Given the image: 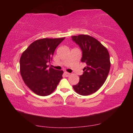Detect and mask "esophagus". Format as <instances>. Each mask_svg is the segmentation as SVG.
<instances>
[{"label": "esophagus", "mask_w": 133, "mask_h": 133, "mask_svg": "<svg viewBox=\"0 0 133 133\" xmlns=\"http://www.w3.org/2000/svg\"><path fill=\"white\" fill-rule=\"evenodd\" d=\"M64 75H65V77H68V76L70 75V74L69 73V72H64Z\"/></svg>", "instance_id": "34e87169"}]
</instances>
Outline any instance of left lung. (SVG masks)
<instances>
[{
    "instance_id": "obj_1",
    "label": "left lung",
    "mask_w": 133,
    "mask_h": 133,
    "mask_svg": "<svg viewBox=\"0 0 133 133\" xmlns=\"http://www.w3.org/2000/svg\"><path fill=\"white\" fill-rule=\"evenodd\" d=\"M71 38L82 52L81 62L86 63L79 83L72 87L80 95H90L97 91L108 77L111 65L110 54L101 42L90 36L81 34Z\"/></svg>"
}]
</instances>
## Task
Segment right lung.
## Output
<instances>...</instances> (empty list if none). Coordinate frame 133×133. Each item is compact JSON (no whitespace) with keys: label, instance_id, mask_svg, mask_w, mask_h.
<instances>
[{"label":"right lung","instance_id":"obj_1","mask_svg":"<svg viewBox=\"0 0 133 133\" xmlns=\"http://www.w3.org/2000/svg\"><path fill=\"white\" fill-rule=\"evenodd\" d=\"M65 39H42L32 42L22 54L20 71L27 87L41 96L50 95L62 79L63 71L48 68L58 45Z\"/></svg>","mask_w":133,"mask_h":133}]
</instances>
